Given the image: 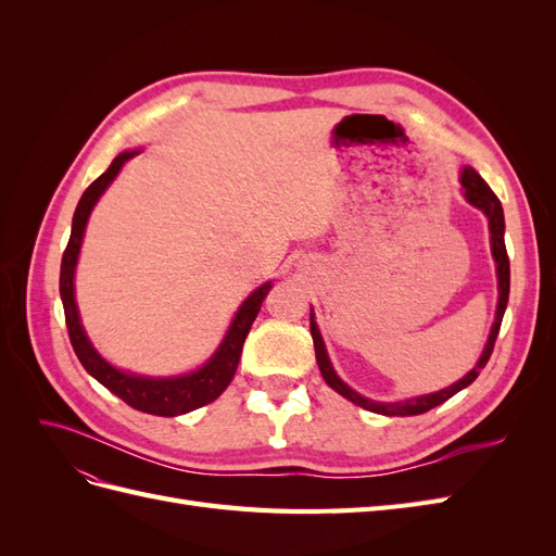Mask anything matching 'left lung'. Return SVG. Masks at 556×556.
Returning a JSON list of instances; mask_svg holds the SVG:
<instances>
[{"mask_svg":"<svg viewBox=\"0 0 556 556\" xmlns=\"http://www.w3.org/2000/svg\"><path fill=\"white\" fill-rule=\"evenodd\" d=\"M459 180H462L464 197H466L468 204L480 208L486 215V220H490L492 255H494V262H496V276H498V306H496V319H494V325H492L490 339H486V345L482 350V357L478 359V364L470 368V371L462 380L445 387V390H441V392H433V394H427V396H417V399H406V401H396V403H378V401L366 399V396H362V394H357L355 390H352V387H348L339 376H336L333 366L329 362V355H327L325 341H323V336H319V329L315 325V317H313V311H311V333H313L315 359H317V366H319V374H323L325 382L331 387L333 392H339L348 401L357 403V406L371 410V413L390 415V417H394V415L396 417L422 415V413H427V410H431L435 406H441V403H445L450 396L462 392L464 387H468L470 382H473L480 376L484 364L490 362V357H492V350H494L496 336H498V329H501V319H503V313H506L508 294H510V262H508V252H506V241H503V231H506V220H503V208H501L498 197L492 192L490 185H486L480 178V174L476 169H470V166H464Z\"/></svg>","mask_w":556,"mask_h":556,"instance_id":"left-lung-1","label":"left lung"}]
</instances>
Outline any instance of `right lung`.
Returning <instances> with one entry per match:
<instances>
[{
	"mask_svg": "<svg viewBox=\"0 0 556 556\" xmlns=\"http://www.w3.org/2000/svg\"><path fill=\"white\" fill-rule=\"evenodd\" d=\"M141 150H125V153L117 155L109 169L99 176L90 188L83 192L76 213H74V223H72V237L70 243H66V250L62 255V266H60V296H62V306H64V319H66V329H70V341L74 345V352L83 368L94 378L102 382L109 392H113L117 399H123L127 406L137 408L148 415H160V417H176L185 415L190 410H197L206 403L215 401L220 396L227 384L231 382L233 374H237V366L243 352L245 336L255 323V317L262 308V301L266 299L268 290H271V282H264L262 288L252 292L241 308L233 315L229 331L225 336V341L220 348L215 350V355L192 374L176 376V378H146L137 374H125L121 368L111 366L99 352L92 348L90 339L86 336V329L80 325L78 317V306L74 299V271H76V262H78V252L83 243V233H86L88 217L99 201V197L104 194V190L113 182V178L121 174L123 164L131 160L134 155H139Z\"/></svg>",
	"mask_w": 556,
	"mask_h": 556,
	"instance_id": "1",
	"label": "right lung"
}]
</instances>
